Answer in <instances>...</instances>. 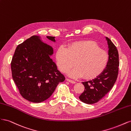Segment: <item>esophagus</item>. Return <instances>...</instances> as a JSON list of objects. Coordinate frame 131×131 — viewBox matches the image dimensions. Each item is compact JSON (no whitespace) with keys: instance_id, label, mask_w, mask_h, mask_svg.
<instances>
[{"instance_id":"esophagus-1","label":"esophagus","mask_w":131,"mask_h":131,"mask_svg":"<svg viewBox=\"0 0 131 131\" xmlns=\"http://www.w3.org/2000/svg\"><path fill=\"white\" fill-rule=\"evenodd\" d=\"M66 80H67V81H69V82L72 83V84H75V83L76 82L75 81H74V80H71V79H68V78L66 79Z\"/></svg>"}]
</instances>
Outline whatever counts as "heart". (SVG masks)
<instances>
[{"label":"heart","mask_w":131,"mask_h":131,"mask_svg":"<svg viewBox=\"0 0 131 131\" xmlns=\"http://www.w3.org/2000/svg\"><path fill=\"white\" fill-rule=\"evenodd\" d=\"M56 59L61 72L66 73L75 65L76 67L68 72L69 76L79 78L83 75L92 79L105 69L109 55L96 42L85 40L73 42L67 49L60 46L56 52Z\"/></svg>","instance_id":"b5f03b06"}]
</instances>
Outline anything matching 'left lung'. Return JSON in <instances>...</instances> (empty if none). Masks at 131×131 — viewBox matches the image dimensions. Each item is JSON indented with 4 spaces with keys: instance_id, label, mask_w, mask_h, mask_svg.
I'll list each match as a JSON object with an SVG mask.
<instances>
[{
    "instance_id": "left-lung-1",
    "label": "left lung",
    "mask_w": 131,
    "mask_h": 131,
    "mask_svg": "<svg viewBox=\"0 0 131 131\" xmlns=\"http://www.w3.org/2000/svg\"><path fill=\"white\" fill-rule=\"evenodd\" d=\"M108 45L109 61L106 68L92 80L82 82L85 90L79 99L86 104L96 103L103 98L112 89L115 82L118 72V53L116 47L106 37Z\"/></svg>"
}]
</instances>
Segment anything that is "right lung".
<instances>
[{"label": "right lung", "instance_id": "right-lung-1", "mask_svg": "<svg viewBox=\"0 0 131 131\" xmlns=\"http://www.w3.org/2000/svg\"><path fill=\"white\" fill-rule=\"evenodd\" d=\"M55 42L54 37L47 36ZM51 46L33 35L18 45L11 63L12 77L21 96L27 101L40 103L48 99L59 82L65 80L51 58Z\"/></svg>", "mask_w": 131, "mask_h": 131}]
</instances>
